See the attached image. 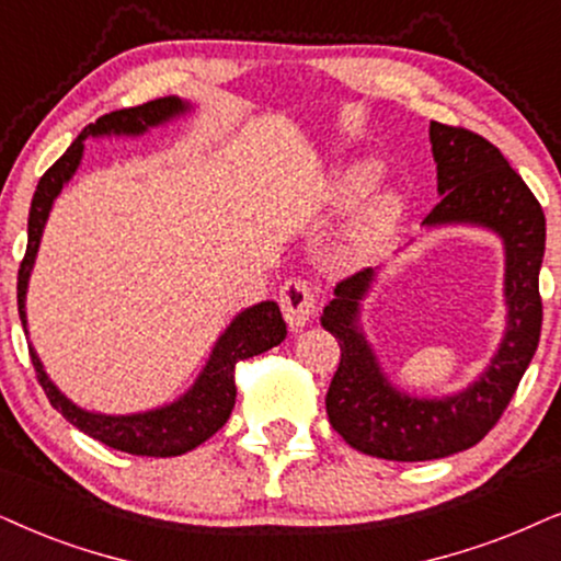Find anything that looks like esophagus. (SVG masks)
I'll use <instances>...</instances> for the list:
<instances>
[{"mask_svg": "<svg viewBox=\"0 0 561 561\" xmlns=\"http://www.w3.org/2000/svg\"><path fill=\"white\" fill-rule=\"evenodd\" d=\"M279 308L289 329H302L316 313L313 287L305 279H287L285 287L279 289Z\"/></svg>", "mask_w": 561, "mask_h": 561, "instance_id": "1", "label": "esophagus"}]
</instances>
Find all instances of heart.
Returning a JSON list of instances; mask_svg holds the SVG:
<instances>
[{"label": "heart", "mask_w": 561, "mask_h": 561, "mask_svg": "<svg viewBox=\"0 0 561 561\" xmlns=\"http://www.w3.org/2000/svg\"><path fill=\"white\" fill-rule=\"evenodd\" d=\"M382 165L378 160H354L336 173L331 186V202L336 207H352L365 198L380 181ZM403 211V198L396 191H382L359 209L354 222L342 240V253L346 259L363 261L370 259L378 248L386 243Z\"/></svg>", "instance_id": "obj_1"}]
</instances>
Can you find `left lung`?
Listing matches in <instances>:
<instances>
[{
	"instance_id": "8db88e82",
	"label": "left lung",
	"mask_w": 561,
	"mask_h": 561,
	"mask_svg": "<svg viewBox=\"0 0 561 561\" xmlns=\"http://www.w3.org/2000/svg\"><path fill=\"white\" fill-rule=\"evenodd\" d=\"M437 162L439 202L424 217L437 225H481L505 243L507 331L497 354L466 391L445 399H414L382 375L359 331V300L373 285V268L346 276L333 289L321 323L342 346V363L325 393L331 427L354 450L386 460H435L477 445L517 391L541 336V272L546 219L526 181L492 141L460 126L430 124Z\"/></svg>"
}]
</instances>
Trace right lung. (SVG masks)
Segmentation results:
<instances>
[{"label":"right lung","instance_id":"obj_1","mask_svg":"<svg viewBox=\"0 0 561 561\" xmlns=\"http://www.w3.org/2000/svg\"><path fill=\"white\" fill-rule=\"evenodd\" d=\"M188 111V103L181 98H158L137 108H124L105 113L95 124L84 126L80 137H77L69 150L46 170L44 179L38 181V188L33 194L31 217H27V248L23 264L18 272V310L23 329L27 333L25 321V293L27 279H31L35 253H38L41 236H44L48 211L54 207V198L59 196L64 183L75 175L77 165L82 160L84 139L88 137H105V134H145L150 126L165 124L170 118L181 116ZM287 336L285 318L279 313L276 302H259L253 308L243 310L236 316V321L228 325V331L217 339L215 350L209 354V363L198 375L188 393H183L179 401L168 403V407L141 411V414L111 416L95 414V411H84L64 396L59 388L48 380L41 365L38 354L31 350V359L35 367V378L44 388L51 407L69 424L82 430L84 435L101 439L113 450L131 453V456L147 458H170L183 456V453L194 450L204 439H209L215 432L228 422L232 407H236V365L240 359L256 357V354L272 350L282 344Z\"/></svg>","mask_w":561,"mask_h":561}]
</instances>
